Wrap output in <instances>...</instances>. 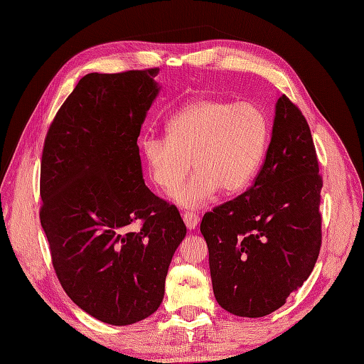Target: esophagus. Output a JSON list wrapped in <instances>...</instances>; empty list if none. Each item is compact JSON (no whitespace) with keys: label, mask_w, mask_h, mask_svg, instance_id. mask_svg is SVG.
Returning a JSON list of instances; mask_svg holds the SVG:
<instances>
[{"label":"esophagus","mask_w":364,"mask_h":364,"mask_svg":"<svg viewBox=\"0 0 364 364\" xmlns=\"http://www.w3.org/2000/svg\"><path fill=\"white\" fill-rule=\"evenodd\" d=\"M183 221H184L186 228H188L189 230H192V229L197 228V225L200 223V217L197 215V213H193V212H186V213H183Z\"/></svg>","instance_id":"obj_1"}]
</instances>
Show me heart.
<instances>
[{"label":"heart","mask_w":364,"mask_h":364,"mask_svg":"<svg viewBox=\"0 0 364 364\" xmlns=\"http://www.w3.org/2000/svg\"><path fill=\"white\" fill-rule=\"evenodd\" d=\"M167 136L147 135L143 155L151 178L184 209H198L220 189L237 193L247 188L262 166L269 139L263 110L250 102L220 98L191 101L167 123Z\"/></svg>","instance_id":"b5f03b06"}]
</instances>
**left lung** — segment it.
<instances>
[{"label": "left lung", "mask_w": 364, "mask_h": 364, "mask_svg": "<svg viewBox=\"0 0 364 364\" xmlns=\"http://www.w3.org/2000/svg\"><path fill=\"white\" fill-rule=\"evenodd\" d=\"M318 171L309 124L282 95L255 183L201 220L223 309L249 318L269 315L311 275L321 247Z\"/></svg>", "instance_id": "left-lung-1"}]
</instances>
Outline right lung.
Segmentation results:
<instances>
[{
    "mask_svg": "<svg viewBox=\"0 0 364 364\" xmlns=\"http://www.w3.org/2000/svg\"><path fill=\"white\" fill-rule=\"evenodd\" d=\"M158 72L87 73L43 147L40 220L53 269L73 303L114 326L160 307L167 269L186 237L178 209L144 184L136 144L160 92Z\"/></svg>",
    "mask_w": 364,
    "mask_h": 364,
    "instance_id": "1",
    "label": "right lung"
}]
</instances>
